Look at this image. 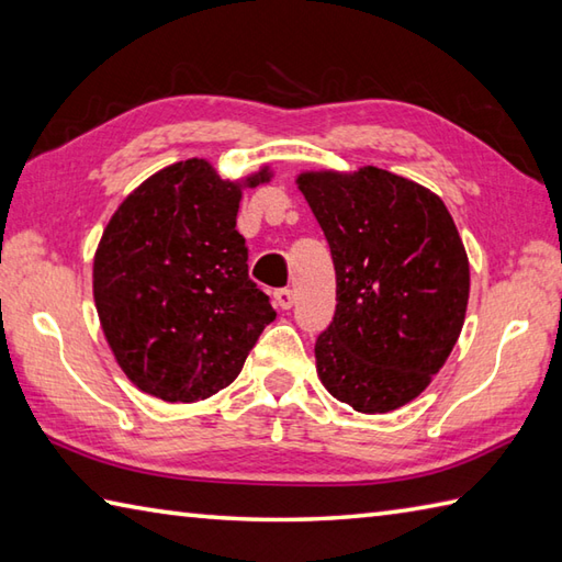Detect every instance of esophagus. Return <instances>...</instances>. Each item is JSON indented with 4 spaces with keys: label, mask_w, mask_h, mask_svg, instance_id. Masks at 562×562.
<instances>
[{
    "label": "esophagus",
    "mask_w": 562,
    "mask_h": 562,
    "mask_svg": "<svg viewBox=\"0 0 562 562\" xmlns=\"http://www.w3.org/2000/svg\"><path fill=\"white\" fill-rule=\"evenodd\" d=\"M293 301H295V295H293L291 289L273 291V303H277L281 311H289V307H293Z\"/></svg>",
    "instance_id": "obj_1"
}]
</instances>
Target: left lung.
<instances>
[{
  "mask_svg": "<svg viewBox=\"0 0 562 562\" xmlns=\"http://www.w3.org/2000/svg\"><path fill=\"white\" fill-rule=\"evenodd\" d=\"M297 189L327 237L337 311L315 341L317 375L363 415L407 405L461 335L471 269L451 213L393 171H305Z\"/></svg>",
  "mask_w": 562,
  "mask_h": 562,
  "instance_id": "left-lung-1",
  "label": "left lung"
}]
</instances>
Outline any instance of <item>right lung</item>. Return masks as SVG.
Wrapping results in <instances>:
<instances>
[{
    "mask_svg": "<svg viewBox=\"0 0 562 562\" xmlns=\"http://www.w3.org/2000/svg\"><path fill=\"white\" fill-rule=\"evenodd\" d=\"M205 159L143 181L106 225L94 257V303L123 373L165 403L223 391L277 313L247 271L235 231L243 187Z\"/></svg>",
    "mask_w": 562,
    "mask_h": 562,
    "instance_id": "add662e5",
    "label": "right lung"
}]
</instances>
